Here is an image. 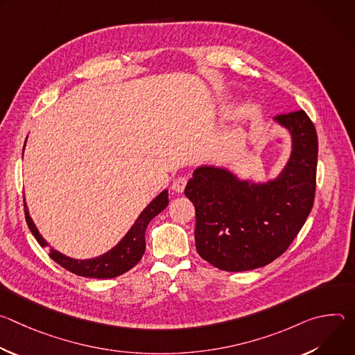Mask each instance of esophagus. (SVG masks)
<instances>
[{"mask_svg": "<svg viewBox=\"0 0 355 355\" xmlns=\"http://www.w3.org/2000/svg\"><path fill=\"white\" fill-rule=\"evenodd\" d=\"M187 185V178L185 177H177L173 184H171V188L175 191V192H182L184 188Z\"/></svg>", "mask_w": 355, "mask_h": 355, "instance_id": "34e87169", "label": "esophagus"}]
</instances>
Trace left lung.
I'll use <instances>...</instances> for the list:
<instances>
[{"instance_id":"obj_1","label":"left lung","mask_w":355,"mask_h":355,"mask_svg":"<svg viewBox=\"0 0 355 355\" xmlns=\"http://www.w3.org/2000/svg\"><path fill=\"white\" fill-rule=\"evenodd\" d=\"M274 121L291 136V156L268 181L241 180L232 170L199 166L184 193L195 207L198 254L239 272L278 259L305 225L315 199L318 133L305 111Z\"/></svg>"}]
</instances>
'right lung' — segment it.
I'll use <instances>...</instances> for the list:
<instances>
[{
	"instance_id": "right-lung-1",
	"label": "right lung",
	"mask_w": 355,
	"mask_h": 355,
	"mask_svg": "<svg viewBox=\"0 0 355 355\" xmlns=\"http://www.w3.org/2000/svg\"><path fill=\"white\" fill-rule=\"evenodd\" d=\"M25 144H26V140H25ZM167 205H168V191L164 189L143 209V212L139 215V218L135 220V223L128 230V233L122 237V240L110 251L104 252L103 256L87 259V260H77V259H71L62 254L60 251L55 250L53 247H50L49 256L67 271L80 277L104 279V278H115L118 275H122L140 261L146 250L144 234H146L147 225L150 223L151 219L156 218L162 211H164ZM25 218H26L29 230L32 232L37 243L42 247H47L49 243L42 237L36 225L33 223L26 207V202H25Z\"/></svg>"
}]
</instances>
